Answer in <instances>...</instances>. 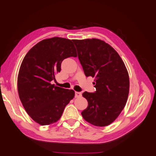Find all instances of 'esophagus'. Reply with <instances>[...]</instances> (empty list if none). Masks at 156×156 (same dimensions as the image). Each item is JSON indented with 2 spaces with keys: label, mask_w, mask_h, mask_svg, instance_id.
<instances>
[{
  "label": "esophagus",
  "mask_w": 156,
  "mask_h": 156,
  "mask_svg": "<svg viewBox=\"0 0 156 156\" xmlns=\"http://www.w3.org/2000/svg\"><path fill=\"white\" fill-rule=\"evenodd\" d=\"M82 96V93L80 92H76L75 97L76 98H80Z\"/></svg>",
  "instance_id": "1"
}]
</instances>
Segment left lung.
Segmentation results:
<instances>
[{"mask_svg":"<svg viewBox=\"0 0 156 156\" xmlns=\"http://www.w3.org/2000/svg\"><path fill=\"white\" fill-rule=\"evenodd\" d=\"M86 76L95 78V93L84 92L88 107L82 112L92 125H110L125 107L129 90L128 72L117 51L99 39H73Z\"/></svg>","mask_w":156,"mask_h":156,"instance_id":"obj_1","label":"left lung"}]
</instances>
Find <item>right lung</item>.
<instances>
[{"label":"right lung","instance_id":"add662e5","mask_svg":"<svg viewBox=\"0 0 156 156\" xmlns=\"http://www.w3.org/2000/svg\"><path fill=\"white\" fill-rule=\"evenodd\" d=\"M71 56H77L72 41L55 37L35 45L22 62L18 76L19 98L28 115L39 125L58 121L74 98L73 90L50 83L61 72L62 61Z\"/></svg>","mask_w":156,"mask_h":156}]
</instances>
